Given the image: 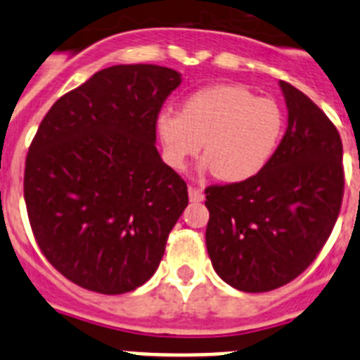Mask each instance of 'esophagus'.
<instances>
[{"mask_svg":"<svg viewBox=\"0 0 360 360\" xmlns=\"http://www.w3.org/2000/svg\"><path fill=\"white\" fill-rule=\"evenodd\" d=\"M189 200L191 202H202L203 191L196 186H189Z\"/></svg>","mask_w":360,"mask_h":360,"instance_id":"1","label":"esophagus"}]
</instances>
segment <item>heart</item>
Returning a JSON list of instances; mask_svg holds the SVG:
<instances>
[{
    "label": "heart",
    "mask_w": 360,
    "mask_h": 360,
    "mask_svg": "<svg viewBox=\"0 0 360 360\" xmlns=\"http://www.w3.org/2000/svg\"><path fill=\"white\" fill-rule=\"evenodd\" d=\"M281 131L278 103L234 84L203 88L187 98L180 113L165 110L157 117V135L171 167L184 169L203 141L212 173L229 182L259 173L274 155Z\"/></svg>",
    "instance_id": "b5f03b06"
}]
</instances>
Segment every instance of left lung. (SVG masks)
<instances>
[{"mask_svg":"<svg viewBox=\"0 0 360 360\" xmlns=\"http://www.w3.org/2000/svg\"><path fill=\"white\" fill-rule=\"evenodd\" d=\"M279 86L288 128L274 155L243 182L205 189V243L216 274L254 294L283 287L311 265L345 195L339 131L303 91Z\"/></svg>","mask_w":360,"mask_h":360,"instance_id":"left-lung-1","label":"left lung"}]
</instances>
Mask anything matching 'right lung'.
<instances>
[{"label": "right lung", "mask_w": 360, "mask_h": 360, "mask_svg": "<svg viewBox=\"0 0 360 360\" xmlns=\"http://www.w3.org/2000/svg\"><path fill=\"white\" fill-rule=\"evenodd\" d=\"M182 82L155 65H117L41 120L25 162L28 221L50 265L97 294H126L158 269L189 203L157 151V117Z\"/></svg>", "instance_id": "1"}]
</instances>
